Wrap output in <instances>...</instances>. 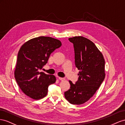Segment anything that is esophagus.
Masks as SVG:
<instances>
[{"label":"esophagus","mask_w":125,"mask_h":125,"mask_svg":"<svg viewBox=\"0 0 125 125\" xmlns=\"http://www.w3.org/2000/svg\"><path fill=\"white\" fill-rule=\"evenodd\" d=\"M58 78H59V79L60 80H61V81H64V80H65V78H62V77H58Z\"/></svg>","instance_id":"1"}]
</instances>
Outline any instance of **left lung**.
<instances>
[{"instance_id":"left-lung-1","label":"left lung","mask_w":125,"mask_h":125,"mask_svg":"<svg viewBox=\"0 0 125 125\" xmlns=\"http://www.w3.org/2000/svg\"><path fill=\"white\" fill-rule=\"evenodd\" d=\"M69 40L73 43L75 63L80 72L75 84L69 81L71 87L64 96L71 104L81 105L93 97L104 81L105 60L101 52L89 39L78 36Z\"/></svg>"}]
</instances>
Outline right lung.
I'll return each mask as SVG.
<instances>
[{
	"mask_svg": "<svg viewBox=\"0 0 125 125\" xmlns=\"http://www.w3.org/2000/svg\"><path fill=\"white\" fill-rule=\"evenodd\" d=\"M61 45L58 39L42 36L30 39L21 46L14 74L24 94L35 100L47 95L48 86L55 82L56 77L39 70L47 63L51 53Z\"/></svg>",
	"mask_w": 125,
	"mask_h": 125,
	"instance_id": "obj_1",
	"label": "right lung"
}]
</instances>
